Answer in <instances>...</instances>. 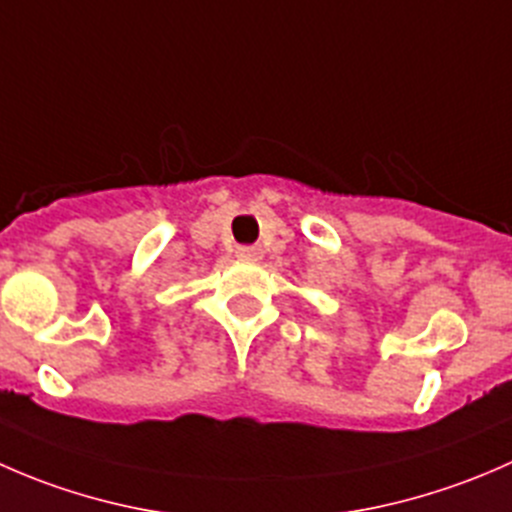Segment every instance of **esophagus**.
<instances>
[{
  "mask_svg": "<svg viewBox=\"0 0 512 512\" xmlns=\"http://www.w3.org/2000/svg\"><path fill=\"white\" fill-rule=\"evenodd\" d=\"M237 257H242V260H262V247H237Z\"/></svg>",
  "mask_w": 512,
  "mask_h": 512,
  "instance_id": "esophagus-1",
  "label": "esophagus"
}]
</instances>
